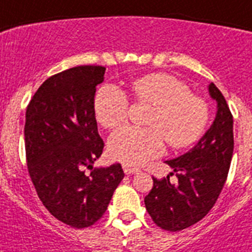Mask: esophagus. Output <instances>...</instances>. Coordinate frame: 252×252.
Segmentation results:
<instances>
[{
    "instance_id": "obj_1",
    "label": "esophagus",
    "mask_w": 252,
    "mask_h": 252,
    "mask_svg": "<svg viewBox=\"0 0 252 252\" xmlns=\"http://www.w3.org/2000/svg\"><path fill=\"white\" fill-rule=\"evenodd\" d=\"M123 169H124V173H126V174H129V175L139 173V169L130 168V166H126V165H123Z\"/></svg>"
}]
</instances>
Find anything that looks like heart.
<instances>
[{
	"instance_id": "heart-1",
	"label": "heart",
	"mask_w": 252,
	"mask_h": 252,
	"mask_svg": "<svg viewBox=\"0 0 252 252\" xmlns=\"http://www.w3.org/2000/svg\"><path fill=\"white\" fill-rule=\"evenodd\" d=\"M133 94L138 102L154 106V111L147 119V129L124 126L110 137V158L123 165L134 168L161 155L165 141L173 149H185L196 142L208 126V102L169 74L138 78L133 83ZM128 110V97L119 87L106 84L97 92L94 115L107 129L126 123Z\"/></svg>"
}]
</instances>
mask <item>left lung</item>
I'll return each mask as SVG.
<instances>
[{"label":"left lung","instance_id":"left-lung-1","mask_svg":"<svg viewBox=\"0 0 252 252\" xmlns=\"http://www.w3.org/2000/svg\"><path fill=\"white\" fill-rule=\"evenodd\" d=\"M209 94L217 101V115L206 133L185 155L166 160L178 182L154 179L145 197L146 210L156 225L177 232L197 223L217 202L227 181L233 155V116L214 83ZM173 174V173H170Z\"/></svg>","mask_w":252,"mask_h":252}]
</instances>
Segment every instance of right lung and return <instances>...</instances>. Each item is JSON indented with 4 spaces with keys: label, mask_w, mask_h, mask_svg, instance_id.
<instances>
[{
    "label": "right lung",
    "mask_w": 252,
    "mask_h": 252,
    "mask_svg": "<svg viewBox=\"0 0 252 252\" xmlns=\"http://www.w3.org/2000/svg\"><path fill=\"white\" fill-rule=\"evenodd\" d=\"M105 70L82 65L55 74L38 88L25 114L27 164L38 197L73 228L96 223L124 178L120 164L94 168L103 150L94 94Z\"/></svg>",
    "instance_id": "add662e5"
}]
</instances>
